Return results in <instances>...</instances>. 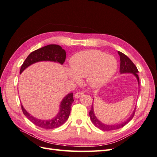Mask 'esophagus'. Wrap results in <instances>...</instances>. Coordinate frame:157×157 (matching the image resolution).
Listing matches in <instances>:
<instances>
[{
  "label": "esophagus",
  "mask_w": 157,
  "mask_h": 157,
  "mask_svg": "<svg viewBox=\"0 0 157 157\" xmlns=\"http://www.w3.org/2000/svg\"><path fill=\"white\" fill-rule=\"evenodd\" d=\"M83 91H79V92H78V93H76L75 95H74V97L75 98H79L81 96H82L83 95Z\"/></svg>",
  "instance_id": "34e87169"
}]
</instances>
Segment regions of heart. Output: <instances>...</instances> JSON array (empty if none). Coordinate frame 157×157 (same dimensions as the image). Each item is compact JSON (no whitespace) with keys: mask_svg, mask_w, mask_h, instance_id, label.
Returning <instances> with one entry per match:
<instances>
[{"mask_svg":"<svg viewBox=\"0 0 157 157\" xmlns=\"http://www.w3.org/2000/svg\"><path fill=\"white\" fill-rule=\"evenodd\" d=\"M67 74L72 81L79 82L80 78H86L88 85L98 88L109 81L117 71V62L113 56L98 50L78 52L70 62Z\"/></svg>","mask_w":157,"mask_h":157,"instance_id":"b5f03b06","label":"heart"}]
</instances>
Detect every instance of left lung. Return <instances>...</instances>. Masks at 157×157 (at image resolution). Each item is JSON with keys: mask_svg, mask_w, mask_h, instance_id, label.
Returning a JSON list of instances; mask_svg holds the SVG:
<instances>
[{"mask_svg": "<svg viewBox=\"0 0 157 157\" xmlns=\"http://www.w3.org/2000/svg\"><path fill=\"white\" fill-rule=\"evenodd\" d=\"M118 54L120 56V61H121L120 71H119L120 74H132L136 78V79H137L138 84H139V78L138 75L139 71L137 70V68H136L135 64L132 63L131 60L128 58L126 55H124V54L122 53V52H119V51H118ZM135 109L136 107H135V109L133 111H132V114L129 116V117H128L127 119L119 123H115V124H105L101 122V121H99V119H98V117H96V115H95L94 109V104H92L91 109V111H90L89 114H90V117L91 122L93 123V124L96 127H98V128H99V129H101L102 131H113V130H116V129H118V128L123 127V126L125 125L126 124H127L128 122H129L132 119V117H133L135 112Z\"/></svg>", "mask_w": 157, "mask_h": 157, "instance_id": "left-lung-1", "label": "left lung"}]
</instances>
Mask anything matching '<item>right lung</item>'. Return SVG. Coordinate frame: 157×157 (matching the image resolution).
<instances>
[{
  "mask_svg": "<svg viewBox=\"0 0 157 157\" xmlns=\"http://www.w3.org/2000/svg\"><path fill=\"white\" fill-rule=\"evenodd\" d=\"M66 57V51L62 48L56 44H50V45L42 47L30 53L26 58L21 66L20 73L25 70L26 68L36 62L49 61L57 62L60 64L63 63ZM74 102L73 94L69 93L63 98L59 104V109L58 114L54 117L50 119H40L34 117L30 114L21 104V107L26 117L32 123L36 125L46 129L56 128L60 127L65 123L69 117L71 111V106Z\"/></svg>",
  "mask_w": 157,
  "mask_h": 157,
  "instance_id": "right-lung-1",
  "label": "right lung"
}]
</instances>
